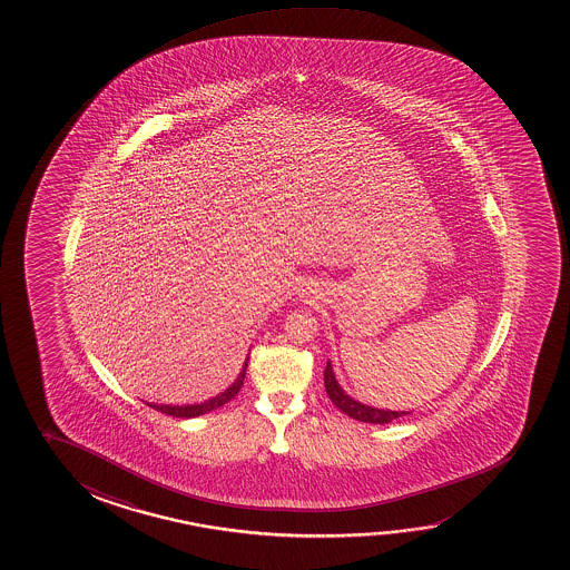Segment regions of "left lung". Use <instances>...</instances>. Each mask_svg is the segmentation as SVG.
Here are the masks:
<instances>
[{
  "instance_id": "left-lung-1",
  "label": "left lung",
  "mask_w": 570,
  "mask_h": 570,
  "mask_svg": "<svg viewBox=\"0 0 570 570\" xmlns=\"http://www.w3.org/2000/svg\"><path fill=\"white\" fill-rule=\"evenodd\" d=\"M325 377V390L327 395L335 406H338L344 414H348L351 419H356L360 422H372V424H387V422L395 421L399 416H405L406 411H387V409H375V406L364 405L356 399L351 397L346 391L341 387V383L336 382L335 372H333V364L327 362V367L323 372Z\"/></svg>"
}]
</instances>
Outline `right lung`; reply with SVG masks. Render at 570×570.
I'll return each mask as SVG.
<instances>
[{
  "mask_svg": "<svg viewBox=\"0 0 570 570\" xmlns=\"http://www.w3.org/2000/svg\"><path fill=\"white\" fill-rule=\"evenodd\" d=\"M247 362H249V356L245 358V364H243L242 372L237 375V380H235L226 391H222V393H218L216 397L208 399V401H204V403H195V405H156V403H148V405L154 406L156 411H161V413L177 416V419H193V416H200V414L210 413L214 409L226 405L227 401H232V399L239 393L243 380H245Z\"/></svg>",
  "mask_w": 570,
  "mask_h": 570,
  "instance_id": "1",
  "label": "right lung"
}]
</instances>
